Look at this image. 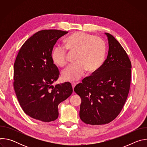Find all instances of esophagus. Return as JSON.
<instances>
[{
    "instance_id": "esophagus-1",
    "label": "esophagus",
    "mask_w": 147,
    "mask_h": 147,
    "mask_svg": "<svg viewBox=\"0 0 147 147\" xmlns=\"http://www.w3.org/2000/svg\"><path fill=\"white\" fill-rule=\"evenodd\" d=\"M71 86H72V88H73V89H74V87H75V86H76V84H75L74 82H72V83H71Z\"/></svg>"
}]
</instances>
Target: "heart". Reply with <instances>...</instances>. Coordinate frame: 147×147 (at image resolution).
I'll return each mask as SVG.
<instances>
[{
  "label": "heart",
  "instance_id": "b5f03b06",
  "mask_svg": "<svg viewBox=\"0 0 147 147\" xmlns=\"http://www.w3.org/2000/svg\"><path fill=\"white\" fill-rule=\"evenodd\" d=\"M65 45L69 51L77 53V62L63 70L61 77L65 81H78L87 70L90 73L95 72L103 63L106 46L98 37L84 32H76L65 39ZM52 59L57 66H65L67 62V49L63 47H56L52 53Z\"/></svg>",
  "mask_w": 147,
  "mask_h": 147
}]
</instances>
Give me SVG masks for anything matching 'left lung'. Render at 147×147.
Wrapping results in <instances>:
<instances>
[{"mask_svg":"<svg viewBox=\"0 0 147 147\" xmlns=\"http://www.w3.org/2000/svg\"><path fill=\"white\" fill-rule=\"evenodd\" d=\"M105 34L109 44L107 59L74 89L81 99L80 117L91 125L113 120L123 109L130 87L131 64L127 54L114 36Z\"/></svg>","mask_w":147,"mask_h":147,"instance_id":"8db88e82","label":"left lung"}]
</instances>
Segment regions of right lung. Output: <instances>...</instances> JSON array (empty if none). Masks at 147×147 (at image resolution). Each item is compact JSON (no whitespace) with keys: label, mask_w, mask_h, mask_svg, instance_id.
<instances>
[{"label":"right lung","mask_w":147,"mask_h":147,"mask_svg":"<svg viewBox=\"0 0 147 147\" xmlns=\"http://www.w3.org/2000/svg\"><path fill=\"white\" fill-rule=\"evenodd\" d=\"M68 32L42 30L28 39L20 48L14 64V88L23 111L31 117L44 122L55 120L59 104L73 92L66 82L53 86L59 71L52 53L58 39Z\"/></svg>","instance_id":"add662e5"}]
</instances>
